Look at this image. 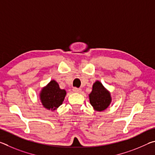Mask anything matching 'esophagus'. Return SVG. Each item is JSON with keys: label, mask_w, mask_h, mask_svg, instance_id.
Segmentation results:
<instances>
[{"label": "esophagus", "mask_w": 155, "mask_h": 155, "mask_svg": "<svg viewBox=\"0 0 155 155\" xmlns=\"http://www.w3.org/2000/svg\"><path fill=\"white\" fill-rule=\"evenodd\" d=\"M72 90H73V91H74V92H75V93H79V92H81V89L77 88V87H74V88H73Z\"/></svg>", "instance_id": "obj_1"}]
</instances>
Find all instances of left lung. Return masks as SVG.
I'll use <instances>...</instances> for the list:
<instances>
[{
	"instance_id": "1",
	"label": "left lung",
	"mask_w": 155,
	"mask_h": 155,
	"mask_svg": "<svg viewBox=\"0 0 155 155\" xmlns=\"http://www.w3.org/2000/svg\"><path fill=\"white\" fill-rule=\"evenodd\" d=\"M110 94L102 83L99 81L94 83L92 87V91L90 94V104L96 111H103L109 107L111 103Z\"/></svg>"
}]
</instances>
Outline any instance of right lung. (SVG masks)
I'll use <instances>...</instances> for the list:
<instances>
[{"instance_id":"right-lung-1","label":"right lung","mask_w":155,"mask_h":155,"mask_svg":"<svg viewBox=\"0 0 155 155\" xmlns=\"http://www.w3.org/2000/svg\"><path fill=\"white\" fill-rule=\"evenodd\" d=\"M66 92L61 90L55 81H51L45 88L41 90L40 99L43 106L47 109L54 110L62 104Z\"/></svg>"}]
</instances>
